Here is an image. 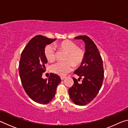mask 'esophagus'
<instances>
[{
	"label": "esophagus",
	"mask_w": 128,
	"mask_h": 128,
	"mask_svg": "<svg viewBox=\"0 0 128 128\" xmlns=\"http://www.w3.org/2000/svg\"><path fill=\"white\" fill-rule=\"evenodd\" d=\"M60 78H61V80H63L65 78V77L61 76V77H60Z\"/></svg>",
	"instance_id": "34e87169"
}]
</instances>
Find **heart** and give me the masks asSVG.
Listing matches in <instances>:
<instances>
[{"label": "heart", "instance_id": "heart-1", "mask_svg": "<svg viewBox=\"0 0 128 128\" xmlns=\"http://www.w3.org/2000/svg\"><path fill=\"white\" fill-rule=\"evenodd\" d=\"M60 50L66 53V62H56L51 66V71L61 76L66 75L72 70L73 66H78L83 62L85 56L84 49L78 47L76 43L70 40H65L56 45ZM44 55L48 62H54L56 59L55 47L49 44L44 49Z\"/></svg>", "mask_w": 128, "mask_h": 128}]
</instances>
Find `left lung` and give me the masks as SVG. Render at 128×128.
I'll return each instance as SVG.
<instances>
[{
	"label": "left lung",
	"mask_w": 128,
	"mask_h": 128,
	"mask_svg": "<svg viewBox=\"0 0 128 128\" xmlns=\"http://www.w3.org/2000/svg\"><path fill=\"white\" fill-rule=\"evenodd\" d=\"M74 39L82 40L85 43V59L81 66L74 72L82 78V83L79 84L74 77V84L69 88L70 99L76 104L85 106L90 103L99 92L104 78L103 60L94 42L86 36H80Z\"/></svg>",
	"instance_id": "left-lung-1"
}]
</instances>
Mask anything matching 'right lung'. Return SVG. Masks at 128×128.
<instances>
[{
	"label": "right lung",
	"instance_id": "obj_1",
	"mask_svg": "<svg viewBox=\"0 0 128 128\" xmlns=\"http://www.w3.org/2000/svg\"><path fill=\"white\" fill-rule=\"evenodd\" d=\"M56 40L36 36L28 42L21 53L18 66L21 83L28 96L40 104H45L53 99L56 88L61 82L59 76L54 73H50L48 80L42 77L47 63L45 46Z\"/></svg>",
	"mask_w": 128,
	"mask_h": 128
}]
</instances>
